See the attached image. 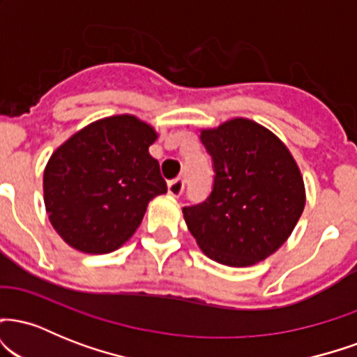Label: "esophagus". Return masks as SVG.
Here are the masks:
<instances>
[{"label": "esophagus", "mask_w": 357, "mask_h": 357, "mask_svg": "<svg viewBox=\"0 0 357 357\" xmlns=\"http://www.w3.org/2000/svg\"><path fill=\"white\" fill-rule=\"evenodd\" d=\"M183 190H184V184H183L179 176H178V178L167 179V192H169V195H173V196H176V198H178V196L183 195Z\"/></svg>", "instance_id": "34e87169"}]
</instances>
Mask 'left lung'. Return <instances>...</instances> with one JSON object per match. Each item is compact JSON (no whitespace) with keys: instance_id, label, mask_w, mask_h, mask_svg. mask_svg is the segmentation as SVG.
<instances>
[{"instance_id":"left-lung-1","label":"left lung","mask_w":357,"mask_h":357,"mask_svg":"<svg viewBox=\"0 0 357 357\" xmlns=\"http://www.w3.org/2000/svg\"><path fill=\"white\" fill-rule=\"evenodd\" d=\"M155 139L153 127L124 114L87 126L52 154L45 208L70 247L102 255L134 235L151 199L167 191L149 154Z\"/></svg>"}]
</instances>
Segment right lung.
<instances>
[{"label": "right lung", "mask_w": 357, "mask_h": 357, "mask_svg": "<svg viewBox=\"0 0 357 357\" xmlns=\"http://www.w3.org/2000/svg\"><path fill=\"white\" fill-rule=\"evenodd\" d=\"M202 142L215 174L206 199L183 208L188 230L218 264L248 267L265 260L304 211V181L292 154L248 119L203 130Z\"/></svg>", "instance_id": "obj_1"}]
</instances>
